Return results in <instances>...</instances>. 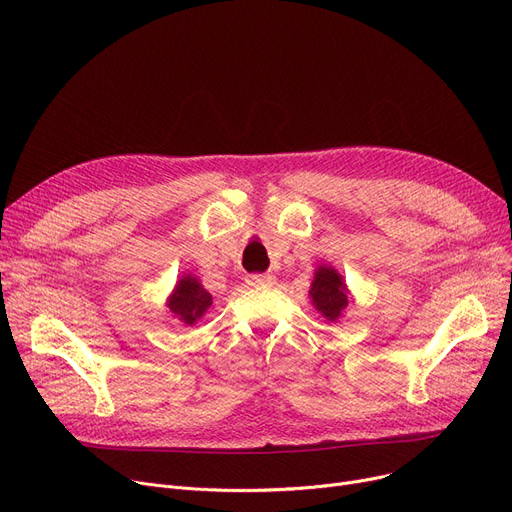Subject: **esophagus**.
<instances>
[{"mask_svg":"<svg viewBox=\"0 0 512 512\" xmlns=\"http://www.w3.org/2000/svg\"><path fill=\"white\" fill-rule=\"evenodd\" d=\"M276 282V278L272 274H253L247 278L249 286H272Z\"/></svg>","mask_w":512,"mask_h":512,"instance_id":"esophagus-1","label":"esophagus"}]
</instances>
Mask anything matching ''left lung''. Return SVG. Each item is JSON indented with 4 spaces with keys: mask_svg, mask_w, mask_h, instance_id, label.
I'll use <instances>...</instances> for the list:
<instances>
[{
    "mask_svg": "<svg viewBox=\"0 0 512 512\" xmlns=\"http://www.w3.org/2000/svg\"><path fill=\"white\" fill-rule=\"evenodd\" d=\"M309 299H311V305L328 321H332V324H336V321L344 315L348 303L353 301L351 290H348L344 278L328 263H321L315 270V276L309 288Z\"/></svg>",
    "mask_w": 512,
    "mask_h": 512,
    "instance_id": "left-lung-1",
    "label": "left lung"
}]
</instances>
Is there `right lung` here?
Here are the masks:
<instances>
[{"mask_svg":"<svg viewBox=\"0 0 512 512\" xmlns=\"http://www.w3.org/2000/svg\"><path fill=\"white\" fill-rule=\"evenodd\" d=\"M211 303H213L211 294L203 288L199 278H195L193 274H184L176 282L172 294L166 301V307L170 309L172 317L182 321L184 326H195L197 321L207 313Z\"/></svg>","mask_w":512,"mask_h":512,"instance_id":"1","label":"right lung"}]
</instances>
